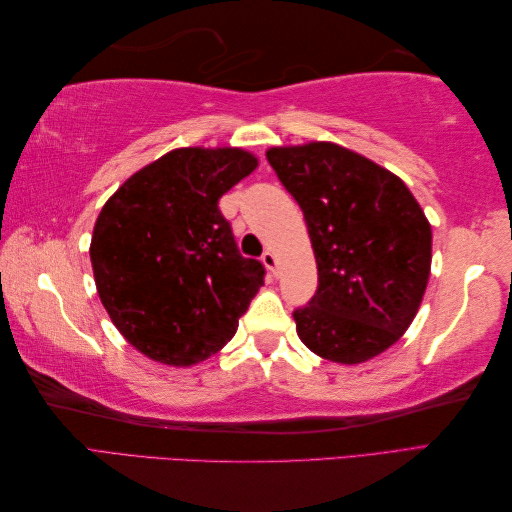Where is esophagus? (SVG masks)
I'll return each mask as SVG.
<instances>
[{"label": "esophagus", "instance_id": "esophagus-1", "mask_svg": "<svg viewBox=\"0 0 512 512\" xmlns=\"http://www.w3.org/2000/svg\"><path fill=\"white\" fill-rule=\"evenodd\" d=\"M262 262H264V266H266V270H268L270 275H277L279 262H277V255L273 253V250H266V253L262 255Z\"/></svg>", "mask_w": 512, "mask_h": 512}]
</instances>
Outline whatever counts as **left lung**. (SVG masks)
Returning a JSON list of instances; mask_svg holds the SVG:
<instances>
[{"label": "left lung", "instance_id": "1", "mask_svg": "<svg viewBox=\"0 0 512 512\" xmlns=\"http://www.w3.org/2000/svg\"><path fill=\"white\" fill-rule=\"evenodd\" d=\"M297 200L319 270L295 310L310 352L358 365L389 350L416 319L431 273V224L396 173L330 140L266 151Z\"/></svg>", "mask_w": 512, "mask_h": 512}]
</instances>
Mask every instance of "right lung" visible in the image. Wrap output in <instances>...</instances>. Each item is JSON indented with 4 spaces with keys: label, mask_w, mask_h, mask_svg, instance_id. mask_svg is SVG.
Instances as JSON below:
<instances>
[{
    "label": "right lung",
    "mask_w": 512,
    "mask_h": 512,
    "mask_svg": "<svg viewBox=\"0 0 512 512\" xmlns=\"http://www.w3.org/2000/svg\"><path fill=\"white\" fill-rule=\"evenodd\" d=\"M259 158L242 147H180L129 176L96 217L90 262L116 330L140 354L191 367L220 352L264 286L237 253L217 202Z\"/></svg>",
    "instance_id": "right-lung-1"
}]
</instances>
